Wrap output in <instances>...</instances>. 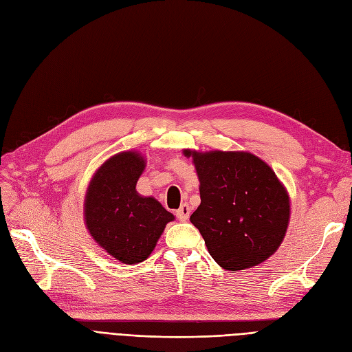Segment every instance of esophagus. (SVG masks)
<instances>
[{
    "label": "esophagus",
    "mask_w": 352,
    "mask_h": 352,
    "mask_svg": "<svg viewBox=\"0 0 352 352\" xmlns=\"http://www.w3.org/2000/svg\"><path fill=\"white\" fill-rule=\"evenodd\" d=\"M175 217H177L181 222L187 221L188 217H190V206H188V205H183V206H181V208L175 212Z\"/></svg>",
    "instance_id": "34e87169"
}]
</instances>
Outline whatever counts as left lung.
I'll return each instance as SVG.
<instances>
[{
	"label": "left lung",
	"mask_w": 352,
	"mask_h": 352,
	"mask_svg": "<svg viewBox=\"0 0 352 352\" xmlns=\"http://www.w3.org/2000/svg\"><path fill=\"white\" fill-rule=\"evenodd\" d=\"M200 181V206L190 217L210 256L238 272L274 254L289 222V197L266 162L248 152L186 149Z\"/></svg>",
	"instance_id": "1"
}]
</instances>
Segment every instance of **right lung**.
<instances>
[{
	"instance_id": "add662e5",
	"label": "right lung",
	"mask_w": 352,
	"mask_h": 352,
	"mask_svg": "<svg viewBox=\"0 0 352 352\" xmlns=\"http://www.w3.org/2000/svg\"><path fill=\"white\" fill-rule=\"evenodd\" d=\"M144 166L139 152L117 153L102 164L86 191V228L108 254L126 265L149 257L165 225L174 221L156 199L135 191Z\"/></svg>"
}]
</instances>
